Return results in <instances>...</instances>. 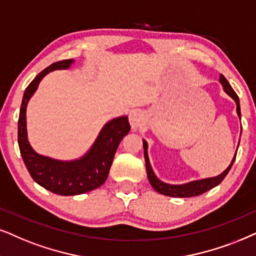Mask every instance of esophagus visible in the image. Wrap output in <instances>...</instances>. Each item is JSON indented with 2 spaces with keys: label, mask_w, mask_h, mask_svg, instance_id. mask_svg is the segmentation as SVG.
Returning <instances> with one entry per match:
<instances>
[{
  "label": "esophagus",
  "mask_w": 256,
  "mask_h": 256,
  "mask_svg": "<svg viewBox=\"0 0 256 256\" xmlns=\"http://www.w3.org/2000/svg\"><path fill=\"white\" fill-rule=\"evenodd\" d=\"M128 120H130L132 128H134V130H138V128L143 125L144 118L142 112L137 111V110H134V111L130 113V116H128Z\"/></svg>",
  "instance_id": "esophagus-1"
}]
</instances>
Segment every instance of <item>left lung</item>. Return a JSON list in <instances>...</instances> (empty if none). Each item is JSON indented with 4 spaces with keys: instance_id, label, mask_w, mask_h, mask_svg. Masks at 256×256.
I'll return each mask as SVG.
<instances>
[{
    "instance_id": "8db88e82",
    "label": "left lung",
    "mask_w": 256,
    "mask_h": 256,
    "mask_svg": "<svg viewBox=\"0 0 256 256\" xmlns=\"http://www.w3.org/2000/svg\"><path fill=\"white\" fill-rule=\"evenodd\" d=\"M220 82L222 84L223 88H224L226 93L228 96H230L232 99L235 100L236 102V112H238V116L241 119V108H240V100H238V94L235 93V90L232 88L230 84L228 82V80L226 79L224 76H220ZM143 146H144V157H145V166H146V172H148V182L156 190L157 192L162 194V195L166 196H171V197H192V196H198L204 194L208 190L212 189L216 186H218L220 183L224 180V177L227 176L229 170L232 169V164H234L235 158H236V154L234 158H232L230 166H229L227 169L221 174L216 177H210V178H204V180H192V182L186 183V184H180V186H172V184H168L160 180L154 174V170L150 166V160H148V143L145 140H143Z\"/></svg>"
}]
</instances>
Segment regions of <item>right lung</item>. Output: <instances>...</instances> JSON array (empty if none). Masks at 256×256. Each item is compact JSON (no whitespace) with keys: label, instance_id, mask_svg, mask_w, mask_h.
I'll return each instance as SVG.
<instances>
[{"label":"right lung","instance_id":"obj_1","mask_svg":"<svg viewBox=\"0 0 256 256\" xmlns=\"http://www.w3.org/2000/svg\"><path fill=\"white\" fill-rule=\"evenodd\" d=\"M72 59L52 64L29 84L24 90L18 125V142L22 160L32 178L44 189L61 196H74L88 192L105 183L113 157L122 139L130 131L128 117H119L108 122L100 131L94 144L82 158L70 162L56 160L41 156L32 148L27 138L26 110L38 82L46 74L56 70H67Z\"/></svg>","mask_w":256,"mask_h":256}]
</instances>
